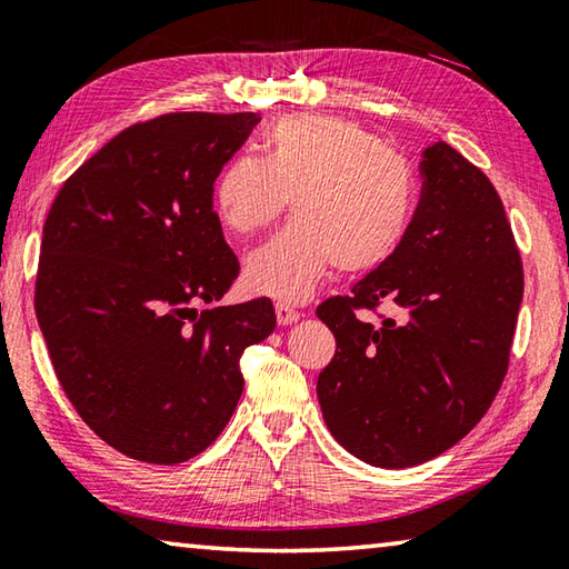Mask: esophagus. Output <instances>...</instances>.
Listing matches in <instances>:
<instances>
[{"label": "esophagus", "instance_id": "esophagus-1", "mask_svg": "<svg viewBox=\"0 0 569 569\" xmlns=\"http://www.w3.org/2000/svg\"><path fill=\"white\" fill-rule=\"evenodd\" d=\"M300 318L298 310H293L291 306L286 303H276V320L278 326H293V322Z\"/></svg>", "mask_w": 569, "mask_h": 569}]
</instances>
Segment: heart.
Masks as SVG:
<instances>
[{
    "instance_id": "1",
    "label": "heart",
    "mask_w": 569,
    "mask_h": 569,
    "mask_svg": "<svg viewBox=\"0 0 569 569\" xmlns=\"http://www.w3.org/2000/svg\"><path fill=\"white\" fill-rule=\"evenodd\" d=\"M288 197L296 219L249 253L243 283L293 303L332 266L360 273L385 263L409 229L417 180L402 154L358 122L303 113L273 122L263 160L233 154L211 187L221 227L241 237L273 224Z\"/></svg>"
}]
</instances>
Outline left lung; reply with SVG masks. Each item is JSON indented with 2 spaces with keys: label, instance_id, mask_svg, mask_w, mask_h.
Instances as JSON below:
<instances>
[{
  "label": "left lung",
  "instance_id": "left-lung-1",
  "mask_svg": "<svg viewBox=\"0 0 569 569\" xmlns=\"http://www.w3.org/2000/svg\"><path fill=\"white\" fill-rule=\"evenodd\" d=\"M419 170L397 251L316 310L338 342L318 375L322 419L380 469L425 463L481 421L508 372L522 300L520 253L491 180L441 140ZM382 299L397 319L372 327L353 316Z\"/></svg>",
  "mask_w": 569,
  "mask_h": 569
}]
</instances>
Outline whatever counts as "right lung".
Wrapping results in <instances>:
<instances>
[{"mask_svg": "<svg viewBox=\"0 0 569 569\" xmlns=\"http://www.w3.org/2000/svg\"><path fill=\"white\" fill-rule=\"evenodd\" d=\"M256 113H167L106 142L63 182L43 224L37 318L53 370L100 439L182 463L227 427L239 358L269 338V298L221 300L239 261L211 187Z\"/></svg>", "mask_w": 569, "mask_h": 569, "instance_id": "1", "label": "right lung"}]
</instances>
